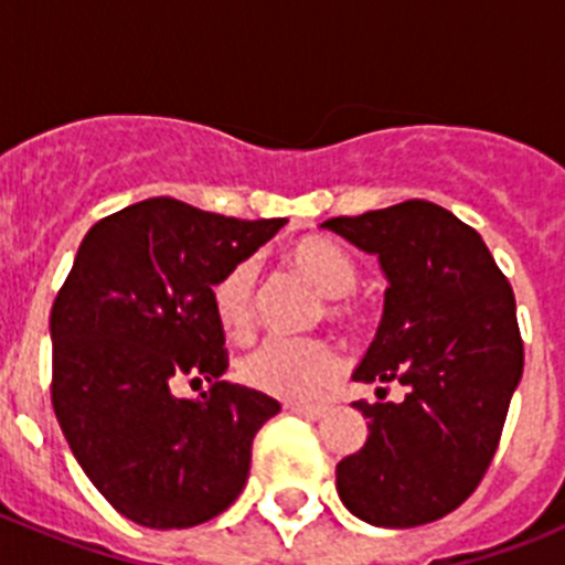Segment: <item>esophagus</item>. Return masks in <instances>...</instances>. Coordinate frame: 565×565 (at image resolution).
<instances>
[{"instance_id":"34e87169","label":"esophagus","mask_w":565,"mask_h":565,"mask_svg":"<svg viewBox=\"0 0 565 565\" xmlns=\"http://www.w3.org/2000/svg\"><path fill=\"white\" fill-rule=\"evenodd\" d=\"M328 411H331V404H291V413L297 416L308 418V422H319V418H326Z\"/></svg>"}]
</instances>
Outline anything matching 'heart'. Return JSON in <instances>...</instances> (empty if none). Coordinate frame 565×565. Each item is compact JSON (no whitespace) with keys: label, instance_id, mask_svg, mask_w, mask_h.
Instances as JSON below:
<instances>
[{"label":"heart","instance_id":"1","mask_svg":"<svg viewBox=\"0 0 565 565\" xmlns=\"http://www.w3.org/2000/svg\"><path fill=\"white\" fill-rule=\"evenodd\" d=\"M288 266L306 279L313 291L328 297L326 313L337 322L353 319L348 294L359 282L353 257L339 243L322 234H306L286 252ZM254 288H257V263L243 259L228 268L212 286V308L217 326L228 339H246L254 328ZM339 371L333 348L322 339H263L237 362L239 382L254 391L286 402H306L317 396Z\"/></svg>","mask_w":565,"mask_h":565}]
</instances>
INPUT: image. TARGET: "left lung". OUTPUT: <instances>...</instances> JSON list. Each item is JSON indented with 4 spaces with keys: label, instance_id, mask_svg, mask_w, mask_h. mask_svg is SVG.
I'll use <instances>...</instances> for the list:
<instances>
[{
    "label": "left lung",
    "instance_id": "obj_1",
    "mask_svg": "<svg viewBox=\"0 0 565 565\" xmlns=\"http://www.w3.org/2000/svg\"><path fill=\"white\" fill-rule=\"evenodd\" d=\"M322 228L376 254L387 277L382 326L353 379L404 384L398 404H353L371 433L337 463L339 498L373 526L438 521L476 492L501 441L523 376L515 294L481 234L430 201Z\"/></svg>",
    "mask_w": 565,
    "mask_h": 565
}]
</instances>
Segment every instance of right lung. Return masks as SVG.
<instances>
[{
    "mask_svg": "<svg viewBox=\"0 0 565 565\" xmlns=\"http://www.w3.org/2000/svg\"><path fill=\"white\" fill-rule=\"evenodd\" d=\"M286 223L149 198L84 234L50 311V396L76 461L129 521L198 526L246 487L252 441L279 402L221 379L212 286ZM203 377L201 399L171 393Z\"/></svg>",
    "mask_w": 565,
    "mask_h": 565,
    "instance_id": "add662e5",
    "label": "right lung"
}]
</instances>
